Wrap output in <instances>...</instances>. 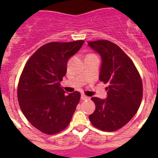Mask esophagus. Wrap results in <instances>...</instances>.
<instances>
[{
  "label": "esophagus",
  "mask_w": 158,
  "mask_h": 158,
  "mask_svg": "<svg viewBox=\"0 0 158 158\" xmlns=\"http://www.w3.org/2000/svg\"><path fill=\"white\" fill-rule=\"evenodd\" d=\"M81 99H82V101H84V100L89 99V97L86 96V95H81Z\"/></svg>",
  "instance_id": "obj_1"
}]
</instances>
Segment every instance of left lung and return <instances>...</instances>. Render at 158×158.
<instances>
[{
    "label": "left lung",
    "instance_id": "1",
    "mask_svg": "<svg viewBox=\"0 0 158 158\" xmlns=\"http://www.w3.org/2000/svg\"><path fill=\"white\" fill-rule=\"evenodd\" d=\"M88 45L102 57L99 80L109 83L108 97H92L95 104L89 116L94 127L105 131H114L125 126L138 111L143 96L141 76L132 60L111 41H89Z\"/></svg>",
    "mask_w": 158,
    "mask_h": 158
}]
</instances>
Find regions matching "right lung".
<instances>
[{"mask_svg": "<svg viewBox=\"0 0 158 158\" xmlns=\"http://www.w3.org/2000/svg\"><path fill=\"white\" fill-rule=\"evenodd\" d=\"M84 40L51 42L40 47L25 64L19 79L17 99L30 123L47 135H55L69 125L80 100L77 91L65 95L60 82L67 62Z\"/></svg>", "mask_w": 158, "mask_h": 158, "instance_id": "right-lung-1", "label": "right lung"}]
</instances>
